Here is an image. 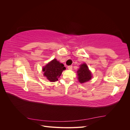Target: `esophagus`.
<instances>
[{
	"label": "esophagus",
	"instance_id": "obj_1",
	"mask_svg": "<svg viewBox=\"0 0 130 130\" xmlns=\"http://www.w3.org/2000/svg\"><path fill=\"white\" fill-rule=\"evenodd\" d=\"M68 69H69V70H72V68H73V67H72V66H68Z\"/></svg>",
	"mask_w": 130,
	"mask_h": 130
}]
</instances>
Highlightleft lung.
Segmentation results:
<instances>
[{"label":"left lung","instance_id":"left-lung-1","mask_svg":"<svg viewBox=\"0 0 130 130\" xmlns=\"http://www.w3.org/2000/svg\"><path fill=\"white\" fill-rule=\"evenodd\" d=\"M78 80L81 84L85 83L91 80L92 75V73L88 69L87 65L83 63L80 66V68L77 71Z\"/></svg>","mask_w":130,"mask_h":130}]
</instances>
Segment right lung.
<instances>
[{
  "mask_svg": "<svg viewBox=\"0 0 130 130\" xmlns=\"http://www.w3.org/2000/svg\"><path fill=\"white\" fill-rule=\"evenodd\" d=\"M66 69L63 64L57 61L56 58L50 61L43 68V75L50 82H55L61 75L62 72Z\"/></svg>",
  "mask_w": 130,
  "mask_h": 130,
  "instance_id": "obj_1",
  "label": "right lung"
}]
</instances>
